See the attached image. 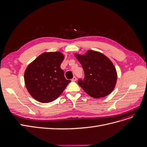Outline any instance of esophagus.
Returning a JSON list of instances; mask_svg holds the SVG:
<instances>
[{
    "mask_svg": "<svg viewBox=\"0 0 147 147\" xmlns=\"http://www.w3.org/2000/svg\"><path fill=\"white\" fill-rule=\"evenodd\" d=\"M76 80H77V78L75 77H74L72 79V82H75Z\"/></svg>",
    "mask_w": 147,
    "mask_h": 147,
    "instance_id": "34e87169",
    "label": "esophagus"
}]
</instances>
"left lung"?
<instances>
[{
    "mask_svg": "<svg viewBox=\"0 0 147 147\" xmlns=\"http://www.w3.org/2000/svg\"><path fill=\"white\" fill-rule=\"evenodd\" d=\"M74 55L84 70V80H79L78 83L84 92L95 99L110 94L116 85L117 72L110 59L92 50H88L83 55Z\"/></svg>",
    "mask_w": 147,
    "mask_h": 147,
    "instance_id": "obj_1",
    "label": "left lung"
}]
</instances>
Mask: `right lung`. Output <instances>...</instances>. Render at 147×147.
<instances>
[{"mask_svg":"<svg viewBox=\"0 0 147 147\" xmlns=\"http://www.w3.org/2000/svg\"><path fill=\"white\" fill-rule=\"evenodd\" d=\"M64 59L61 52H45L28 65L24 72V82L34 99L48 103L63 93L71 82L65 78L64 70L61 69Z\"/></svg>","mask_w":147,"mask_h":147,"instance_id":"obj_1","label":"right lung"}]
</instances>
